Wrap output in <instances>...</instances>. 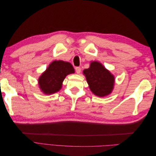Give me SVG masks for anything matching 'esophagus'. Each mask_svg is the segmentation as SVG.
<instances>
[{"label":"esophagus","mask_w":156,"mask_h":156,"mask_svg":"<svg viewBox=\"0 0 156 156\" xmlns=\"http://www.w3.org/2000/svg\"><path fill=\"white\" fill-rule=\"evenodd\" d=\"M75 72H76V73L77 74H79L80 73H81V68H80V67H76V68H75Z\"/></svg>","instance_id":"1"}]
</instances>
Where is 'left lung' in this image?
Here are the masks:
<instances>
[{
  "label": "left lung",
  "instance_id": "8db88e82",
  "mask_svg": "<svg viewBox=\"0 0 156 156\" xmlns=\"http://www.w3.org/2000/svg\"><path fill=\"white\" fill-rule=\"evenodd\" d=\"M90 90L99 97L110 94L115 84V77L109 71L97 61L90 64V68L83 70Z\"/></svg>",
  "mask_w": 156,
  "mask_h": 156
}]
</instances>
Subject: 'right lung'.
I'll list each match as a JSON object with an SVG mask.
<instances>
[{
    "label": "right lung",
    "instance_id": "add662e5",
    "mask_svg": "<svg viewBox=\"0 0 156 156\" xmlns=\"http://www.w3.org/2000/svg\"><path fill=\"white\" fill-rule=\"evenodd\" d=\"M74 73V68L69 62L55 60L39 77L40 88L47 95L57 92L62 88L65 77L68 75Z\"/></svg>",
    "mask_w": 156,
    "mask_h": 156
}]
</instances>
